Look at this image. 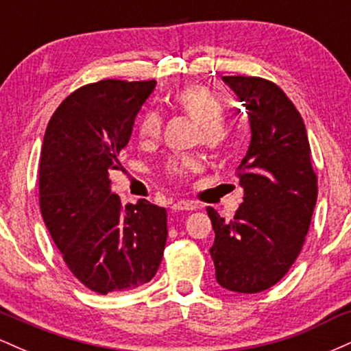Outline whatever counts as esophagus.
<instances>
[{
  "mask_svg": "<svg viewBox=\"0 0 351 351\" xmlns=\"http://www.w3.org/2000/svg\"><path fill=\"white\" fill-rule=\"evenodd\" d=\"M198 206H196L195 203H191V201H176V203L171 204V209L173 211H193V209H196Z\"/></svg>",
  "mask_w": 351,
  "mask_h": 351,
  "instance_id": "34e87169",
  "label": "esophagus"
}]
</instances>
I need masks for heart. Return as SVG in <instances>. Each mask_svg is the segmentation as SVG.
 Masks as SVG:
<instances>
[{
  "mask_svg": "<svg viewBox=\"0 0 351 351\" xmlns=\"http://www.w3.org/2000/svg\"><path fill=\"white\" fill-rule=\"evenodd\" d=\"M171 107L183 112L198 123V140L211 152H219L229 142V128L223 122L224 104L206 87L188 86L171 97ZM162 130V119L156 112L147 110L138 122V135L145 142L158 138ZM201 168V160L195 155H183L171 158L165 167V173L171 178H183L188 173Z\"/></svg>",
  "mask_w": 351,
  "mask_h": 351,
  "instance_id": "1",
  "label": "heart"
}]
</instances>
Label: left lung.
<instances>
[{
    "label": "left lung",
    "instance_id": "1",
    "mask_svg": "<svg viewBox=\"0 0 351 351\" xmlns=\"http://www.w3.org/2000/svg\"><path fill=\"white\" fill-rule=\"evenodd\" d=\"M245 107L251 143L239 165L244 201L234 219L213 208L209 254L221 287L256 293L277 284L295 263L317 203L305 123L291 99L261 77L226 75Z\"/></svg>",
    "mask_w": 351,
    "mask_h": 351
}]
</instances>
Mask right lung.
<instances>
[{
  "mask_svg": "<svg viewBox=\"0 0 351 351\" xmlns=\"http://www.w3.org/2000/svg\"><path fill=\"white\" fill-rule=\"evenodd\" d=\"M155 80H100L77 88L47 123L39 204L64 263L90 291H134L153 279L167 244V209L120 204L108 171L127 147Z\"/></svg>",
  "mask_w": 351,
  "mask_h": 351,
  "instance_id": "1",
  "label": "right lung"
}]
</instances>
